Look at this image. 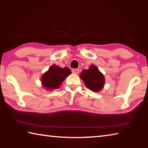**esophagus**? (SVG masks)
I'll use <instances>...</instances> for the list:
<instances>
[{
	"label": "esophagus",
	"mask_w": 148,
	"mask_h": 148,
	"mask_svg": "<svg viewBox=\"0 0 148 148\" xmlns=\"http://www.w3.org/2000/svg\"><path fill=\"white\" fill-rule=\"evenodd\" d=\"M72 73L73 74H77L79 72V69H72Z\"/></svg>",
	"instance_id": "esophagus-1"
}]
</instances>
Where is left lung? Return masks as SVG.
I'll list each match as a JSON object with an SVG mask.
<instances>
[{
    "label": "left lung",
    "mask_w": 148,
    "mask_h": 148,
    "mask_svg": "<svg viewBox=\"0 0 148 148\" xmlns=\"http://www.w3.org/2000/svg\"><path fill=\"white\" fill-rule=\"evenodd\" d=\"M79 77L87 88L93 92L101 91L104 86V76L95 65L91 64L89 69L83 70Z\"/></svg>",
    "instance_id": "obj_1"
}]
</instances>
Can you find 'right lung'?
Returning <instances> with one entry per match:
<instances>
[{"label": "right lung", "instance_id": "obj_1", "mask_svg": "<svg viewBox=\"0 0 148 148\" xmlns=\"http://www.w3.org/2000/svg\"><path fill=\"white\" fill-rule=\"evenodd\" d=\"M71 73V70L68 67L61 68L57 65H51L48 71L42 76V86L47 91L59 89L62 82Z\"/></svg>", "mask_w": 148, "mask_h": 148}]
</instances>
